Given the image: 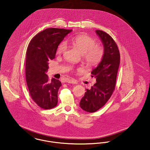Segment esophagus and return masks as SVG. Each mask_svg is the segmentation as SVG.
Returning <instances> with one entry per match:
<instances>
[{
	"instance_id": "1",
	"label": "esophagus",
	"mask_w": 150,
	"mask_h": 150,
	"mask_svg": "<svg viewBox=\"0 0 150 150\" xmlns=\"http://www.w3.org/2000/svg\"><path fill=\"white\" fill-rule=\"evenodd\" d=\"M66 82L71 84H76V81L74 79H68L66 80Z\"/></svg>"
}]
</instances>
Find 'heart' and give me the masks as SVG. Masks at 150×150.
Listing matches in <instances>:
<instances>
[{
    "label": "heart",
    "instance_id": "1",
    "mask_svg": "<svg viewBox=\"0 0 150 150\" xmlns=\"http://www.w3.org/2000/svg\"><path fill=\"white\" fill-rule=\"evenodd\" d=\"M67 42L76 47L83 54L84 61L88 66H95L102 60L104 50L99 45H96V40L89 35L81 34L69 38ZM67 45L64 42L59 45L57 53L61 54L66 50Z\"/></svg>",
    "mask_w": 150,
    "mask_h": 150
}]
</instances>
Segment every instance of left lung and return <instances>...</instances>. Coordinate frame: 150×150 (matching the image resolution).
<instances>
[{"label":"left lung","mask_w":150,"mask_h":150,"mask_svg":"<svg viewBox=\"0 0 150 150\" xmlns=\"http://www.w3.org/2000/svg\"><path fill=\"white\" fill-rule=\"evenodd\" d=\"M96 33L104 45V54L97 67L91 72L96 83L87 89L80 102V108L88 112H95L106 103L115 87L120 54L118 46L112 37L105 32L96 30Z\"/></svg>","instance_id":"obj_1"}]
</instances>
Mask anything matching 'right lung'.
I'll return each instance as SVG.
<instances>
[{
	"label": "right lung",
	"mask_w": 150,
	"mask_h": 150,
	"mask_svg": "<svg viewBox=\"0 0 150 150\" xmlns=\"http://www.w3.org/2000/svg\"><path fill=\"white\" fill-rule=\"evenodd\" d=\"M71 31L47 28L37 34L28 45L25 62L28 88L32 100L42 109H52L57 105L61 82L55 78L50 80L46 72L49 61L55 58L58 45Z\"/></svg>",
	"instance_id": "obj_1"
}]
</instances>
